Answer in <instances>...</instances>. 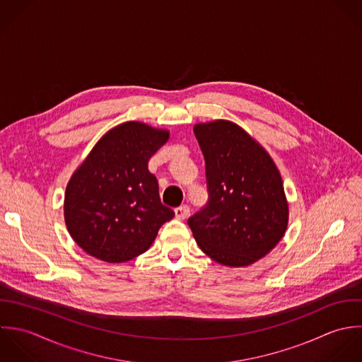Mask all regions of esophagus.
Wrapping results in <instances>:
<instances>
[{
    "mask_svg": "<svg viewBox=\"0 0 362 362\" xmlns=\"http://www.w3.org/2000/svg\"><path fill=\"white\" fill-rule=\"evenodd\" d=\"M189 214H190V210H189V207L185 206V204H182V206H179V207L175 209V216H176L177 219H185V218L189 217Z\"/></svg>",
    "mask_w": 362,
    "mask_h": 362,
    "instance_id": "esophagus-1",
    "label": "esophagus"
}]
</instances>
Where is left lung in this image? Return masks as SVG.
Instances as JSON below:
<instances>
[{
  "label": "left lung",
  "mask_w": 362,
  "mask_h": 362,
  "mask_svg": "<svg viewBox=\"0 0 362 362\" xmlns=\"http://www.w3.org/2000/svg\"><path fill=\"white\" fill-rule=\"evenodd\" d=\"M206 160L209 202L187 219L200 249L221 264L249 266L284 236L288 204L270 155L239 126H194Z\"/></svg>",
  "instance_id": "8db88e82"
}]
</instances>
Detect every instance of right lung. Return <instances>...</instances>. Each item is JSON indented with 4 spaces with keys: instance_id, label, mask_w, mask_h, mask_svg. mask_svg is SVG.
<instances>
[{
    "instance_id": "obj_1",
    "label": "right lung",
    "mask_w": 362,
    "mask_h": 362,
    "mask_svg": "<svg viewBox=\"0 0 362 362\" xmlns=\"http://www.w3.org/2000/svg\"><path fill=\"white\" fill-rule=\"evenodd\" d=\"M169 139L139 122L123 123L93 146L74 173L64 199L70 235L90 256L127 262L152 245L159 228L175 217L159 199L151 156Z\"/></svg>"
}]
</instances>
